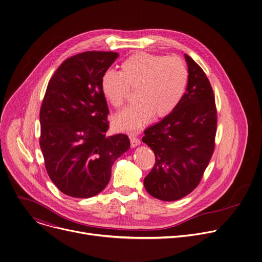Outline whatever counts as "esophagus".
I'll return each instance as SVG.
<instances>
[{
	"instance_id": "esophagus-1",
	"label": "esophagus",
	"mask_w": 262,
	"mask_h": 262,
	"mask_svg": "<svg viewBox=\"0 0 262 262\" xmlns=\"http://www.w3.org/2000/svg\"><path fill=\"white\" fill-rule=\"evenodd\" d=\"M129 140H130V145H132V147H136V146H138V145L141 144V140H140L139 138H137L136 136L130 135V136H129Z\"/></svg>"
}]
</instances>
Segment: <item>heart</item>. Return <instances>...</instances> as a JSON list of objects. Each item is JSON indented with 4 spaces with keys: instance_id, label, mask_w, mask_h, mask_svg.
<instances>
[{
    "instance_id": "b5f03b06",
    "label": "heart",
    "mask_w": 262,
    "mask_h": 262,
    "mask_svg": "<svg viewBox=\"0 0 262 262\" xmlns=\"http://www.w3.org/2000/svg\"><path fill=\"white\" fill-rule=\"evenodd\" d=\"M189 82V69L178 56L137 53L127 58L119 73L107 71L101 79V92L114 108H121L129 92L137 103L113 118L118 130L137 132L151 118L171 114L181 101Z\"/></svg>"
}]
</instances>
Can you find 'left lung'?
<instances>
[{"instance_id": "1", "label": "left lung", "mask_w": 262, "mask_h": 262, "mask_svg": "<svg viewBox=\"0 0 262 262\" xmlns=\"http://www.w3.org/2000/svg\"><path fill=\"white\" fill-rule=\"evenodd\" d=\"M184 58L189 66L186 92L172 113L148 127L142 139L156 156L145 189L163 201L179 200L197 188L215 146L213 90L203 69L189 55Z\"/></svg>"}]
</instances>
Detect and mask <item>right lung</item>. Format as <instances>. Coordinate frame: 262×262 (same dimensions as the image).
<instances>
[{
    "label": "right lung",
    "instance_id": "1",
    "mask_svg": "<svg viewBox=\"0 0 262 262\" xmlns=\"http://www.w3.org/2000/svg\"><path fill=\"white\" fill-rule=\"evenodd\" d=\"M118 56L95 51L72 56L48 84L39 144L51 180L67 196L90 198L100 193L114 162L129 149L126 135H106L108 107L101 79Z\"/></svg>",
    "mask_w": 262,
    "mask_h": 262
}]
</instances>
